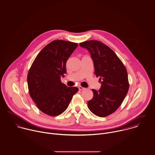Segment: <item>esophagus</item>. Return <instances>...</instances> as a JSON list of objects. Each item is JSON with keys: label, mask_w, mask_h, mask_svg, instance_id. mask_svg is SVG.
<instances>
[{"label": "esophagus", "mask_w": 155, "mask_h": 155, "mask_svg": "<svg viewBox=\"0 0 155 155\" xmlns=\"http://www.w3.org/2000/svg\"><path fill=\"white\" fill-rule=\"evenodd\" d=\"M78 89H79V90H80V91H82V90L85 89V88H84V87H82V86H78Z\"/></svg>", "instance_id": "34e87169"}]
</instances>
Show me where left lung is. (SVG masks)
Instances as JSON below:
<instances>
[{
    "mask_svg": "<svg viewBox=\"0 0 155 155\" xmlns=\"http://www.w3.org/2000/svg\"><path fill=\"white\" fill-rule=\"evenodd\" d=\"M80 46L90 52L95 74L101 83L98 91L92 89L94 97L87 102L88 107L98 117H107L118 109L128 92L127 70L116 54L102 42L89 40Z\"/></svg>",
    "mask_w": 155,
    "mask_h": 155,
    "instance_id": "8db88e82",
    "label": "left lung"
}]
</instances>
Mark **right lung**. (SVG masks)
<instances>
[{
	"instance_id": "add662e5",
	"label": "right lung",
	"mask_w": 155,
	"mask_h": 155,
	"mask_svg": "<svg viewBox=\"0 0 155 155\" xmlns=\"http://www.w3.org/2000/svg\"><path fill=\"white\" fill-rule=\"evenodd\" d=\"M78 44L56 40L45 46L28 74L29 95L37 107L49 116L61 114L68 108L77 87H68L60 80L66 74V63Z\"/></svg>"
}]
</instances>
